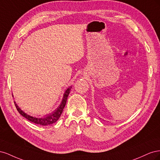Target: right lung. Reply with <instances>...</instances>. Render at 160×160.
<instances>
[{
	"instance_id": "1",
	"label": "right lung",
	"mask_w": 160,
	"mask_h": 160,
	"mask_svg": "<svg viewBox=\"0 0 160 160\" xmlns=\"http://www.w3.org/2000/svg\"><path fill=\"white\" fill-rule=\"evenodd\" d=\"M71 88L72 87L69 86V88L65 90L63 95H62V99L60 105H59V107L53 111L52 113L47 114L44 116H42V117H35V116H32L29 114H27L18 107L15 101H14V104H15L16 108L18 111V113L21 115H22L24 118H25L28 120H29L30 122L35 123L36 124H39L41 125H49L55 123L59 119L62 113V111H63L65 108V106L67 103V100L70 93Z\"/></svg>"
}]
</instances>
